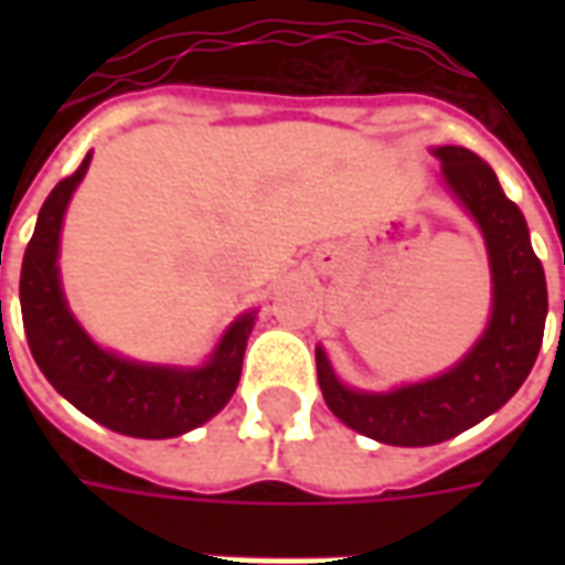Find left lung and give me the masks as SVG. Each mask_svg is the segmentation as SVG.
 <instances>
[{
    "label": "left lung",
    "instance_id": "obj_1",
    "mask_svg": "<svg viewBox=\"0 0 565 565\" xmlns=\"http://www.w3.org/2000/svg\"><path fill=\"white\" fill-rule=\"evenodd\" d=\"M433 153L450 196L484 235L493 284L484 332L448 372L387 393L348 387L332 372L327 351H315L320 391L332 415L363 436L399 448L448 441L499 412L530 375L547 318L545 269L530 245L521 209L502 193L497 172L466 148L441 145Z\"/></svg>",
    "mask_w": 565,
    "mask_h": 565
}]
</instances>
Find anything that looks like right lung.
Instances as JSON below:
<instances>
[{"mask_svg":"<svg viewBox=\"0 0 565 565\" xmlns=\"http://www.w3.org/2000/svg\"><path fill=\"white\" fill-rule=\"evenodd\" d=\"M90 157L87 153L78 172L63 178L44 199L23 254L20 311L26 342L54 391L96 424L132 438L184 436L230 403L257 311H242L202 366L141 363L93 342L68 308L56 263L63 217L90 169Z\"/></svg>","mask_w":565,"mask_h":565,"instance_id":"obj_1","label":"right lung"}]
</instances>
